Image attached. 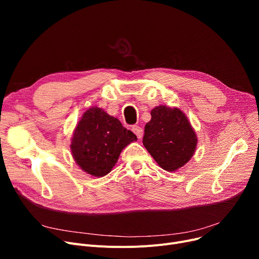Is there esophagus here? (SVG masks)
<instances>
[{
	"mask_svg": "<svg viewBox=\"0 0 259 259\" xmlns=\"http://www.w3.org/2000/svg\"><path fill=\"white\" fill-rule=\"evenodd\" d=\"M132 131L135 133V135H137L139 140H141V139L143 138L144 130H143V128H141L140 126H134V127H132Z\"/></svg>",
	"mask_w": 259,
	"mask_h": 259,
	"instance_id": "34e87169",
	"label": "esophagus"
}]
</instances>
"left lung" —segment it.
<instances>
[{
    "label": "left lung",
    "instance_id": "8db88e82",
    "mask_svg": "<svg viewBox=\"0 0 259 259\" xmlns=\"http://www.w3.org/2000/svg\"><path fill=\"white\" fill-rule=\"evenodd\" d=\"M143 144L159 167L172 172L193 156L197 138L181 109L160 105L152 109L151 120L145 126Z\"/></svg>",
    "mask_w": 259,
    "mask_h": 259
}]
</instances>
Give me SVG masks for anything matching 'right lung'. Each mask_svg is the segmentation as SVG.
Segmentation results:
<instances>
[{
	"mask_svg": "<svg viewBox=\"0 0 259 259\" xmlns=\"http://www.w3.org/2000/svg\"><path fill=\"white\" fill-rule=\"evenodd\" d=\"M137 135L98 107L89 108L74 130L71 152L76 164L86 173L102 178L112 170L127 145Z\"/></svg>",
	"mask_w": 259,
	"mask_h": 259,
	"instance_id": "right-lung-1",
	"label": "right lung"
}]
</instances>
